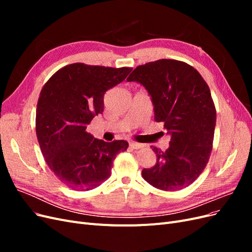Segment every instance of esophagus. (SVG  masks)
<instances>
[{
	"instance_id": "obj_1",
	"label": "esophagus",
	"mask_w": 252,
	"mask_h": 252,
	"mask_svg": "<svg viewBox=\"0 0 252 252\" xmlns=\"http://www.w3.org/2000/svg\"><path fill=\"white\" fill-rule=\"evenodd\" d=\"M129 146H130L132 149H141L143 147V145L136 142H129Z\"/></svg>"
}]
</instances>
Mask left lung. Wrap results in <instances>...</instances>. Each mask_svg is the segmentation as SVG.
I'll return each mask as SVG.
<instances>
[{"mask_svg":"<svg viewBox=\"0 0 252 252\" xmlns=\"http://www.w3.org/2000/svg\"><path fill=\"white\" fill-rule=\"evenodd\" d=\"M127 81L148 90L155 121L164 122L171 134L166 151L152 148L157 163L142 170L143 179L165 191L188 187L205 169L212 150L217 111L207 83L192 66L169 59L138 66Z\"/></svg>","mask_w":252,"mask_h":252,"instance_id":"left-lung-1","label":"left lung"}]
</instances>
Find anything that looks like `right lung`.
I'll return each mask as SVG.
<instances>
[{
    "label": "right lung",
    "instance_id": "1",
    "mask_svg": "<svg viewBox=\"0 0 252 252\" xmlns=\"http://www.w3.org/2000/svg\"><path fill=\"white\" fill-rule=\"evenodd\" d=\"M132 70L73 63L43 86L35 131L43 157L56 177L72 190H91L110 177L113 159L128 142L96 140L87 125L104 110V95Z\"/></svg>",
    "mask_w": 252,
    "mask_h": 252
}]
</instances>
